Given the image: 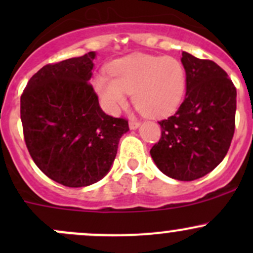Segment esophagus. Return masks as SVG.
Masks as SVG:
<instances>
[{
    "label": "esophagus",
    "mask_w": 253,
    "mask_h": 253,
    "mask_svg": "<svg viewBox=\"0 0 253 253\" xmlns=\"http://www.w3.org/2000/svg\"><path fill=\"white\" fill-rule=\"evenodd\" d=\"M139 127V122L138 121H129V128L131 129H137Z\"/></svg>",
    "instance_id": "esophagus-1"
}]
</instances>
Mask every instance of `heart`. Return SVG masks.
<instances>
[{
	"label": "heart",
	"mask_w": 253,
	"mask_h": 253,
	"mask_svg": "<svg viewBox=\"0 0 253 253\" xmlns=\"http://www.w3.org/2000/svg\"><path fill=\"white\" fill-rule=\"evenodd\" d=\"M109 71L111 77L95 75L93 86L110 114H116L126 104L129 93L134 105L152 117L172 114L182 103L187 77L177 58L133 55L114 62Z\"/></svg>",
	"instance_id": "heart-1"
}]
</instances>
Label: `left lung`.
<instances>
[{
    "instance_id": "1",
    "label": "left lung",
    "mask_w": 253,
    "mask_h": 253,
    "mask_svg": "<svg viewBox=\"0 0 253 253\" xmlns=\"http://www.w3.org/2000/svg\"><path fill=\"white\" fill-rule=\"evenodd\" d=\"M186 95L174 116L159 122L162 138L150 149L158 169L169 177L193 181L215 169L235 131L236 88L211 60L182 52Z\"/></svg>"
}]
</instances>
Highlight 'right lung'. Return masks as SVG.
Here are the masks:
<instances>
[{"label": "right lung", "instance_id": "add662e5", "mask_svg": "<svg viewBox=\"0 0 253 253\" xmlns=\"http://www.w3.org/2000/svg\"><path fill=\"white\" fill-rule=\"evenodd\" d=\"M94 51L46 65L20 96L25 144L37 167L67 187L93 185L111 169L128 122L106 115L89 84Z\"/></svg>", "mask_w": 253, "mask_h": 253}]
</instances>
